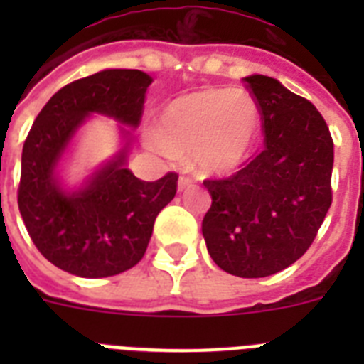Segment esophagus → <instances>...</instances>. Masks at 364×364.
Masks as SVG:
<instances>
[{
	"label": "esophagus",
	"instance_id": "esophagus-1",
	"mask_svg": "<svg viewBox=\"0 0 364 364\" xmlns=\"http://www.w3.org/2000/svg\"><path fill=\"white\" fill-rule=\"evenodd\" d=\"M193 186V182L189 178H186V176H180V180H178V191L182 193V191H186V189H189Z\"/></svg>",
	"mask_w": 364,
	"mask_h": 364
}]
</instances>
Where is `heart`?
<instances>
[{
	"label": "heart",
	"instance_id": "obj_1",
	"mask_svg": "<svg viewBox=\"0 0 364 364\" xmlns=\"http://www.w3.org/2000/svg\"><path fill=\"white\" fill-rule=\"evenodd\" d=\"M259 129L260 109L250 92L205 87L171 100L144 144L166 159L188 154L200 176H226L252 156Z\"/></svg>",
	"mask_w": 364,
	"mask_h": 364
}]
</instances>
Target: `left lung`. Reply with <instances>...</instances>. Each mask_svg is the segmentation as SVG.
I'll list each match as a JSON object with an SVG mask.
<instances>
[{
	"instance_id": "1",
	"label": "left lung",
	"mask_w": 364,
	"mask_h": 364,
	"mask_svg": "<svg viewBox=\"0 0 364 364\" xmlns=\"http://www.w3.org/2000/svg\"><path fill=\"white\" fill-rule=\"evenodd\" d=\"M264 120V149L226 180H205L202 235L215 264L268 277L304 255L332 204L333 142L321 112L279 80L246 76Z\"/></svg>"
}]
</instances>
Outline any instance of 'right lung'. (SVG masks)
<instances>
[{"label":"right lung","mask_w":364,"mask_h":364,"mask_svg":"<svg viewBox=\"0 0 364 364\" xmlns=\"http://www.w3.org/2000/svg\"><path fill=\"white\" fill-rule=\"evenodd\" d=\"M151 83L144 70H100L60 89L32 124L21 153L19 213L41 255L63 272L100 279L133 268L154 218L175 197V173L144 182L127 167ZM92 114L119 122L121 147L80 185H69L66 164Z\"/></svg>","instance_id":"right-lung-1"}]
</instances>
